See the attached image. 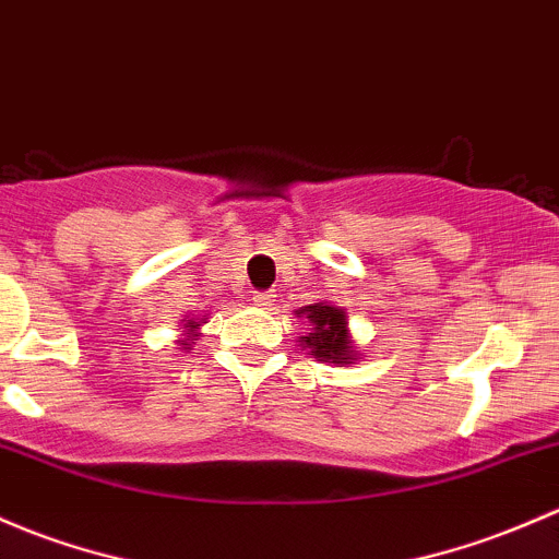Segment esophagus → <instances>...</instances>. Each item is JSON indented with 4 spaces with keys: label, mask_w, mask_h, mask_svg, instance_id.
Instances as JSON below:
<instances>
[{
    "label": "esophagus",
    "mask_w": 559,
    "mask_h": 559,
    "mask_svg": "<svg viewBox=\"0 0 559 559\" xmlns=\"http://www.w3.org/2000/svg\"><path fill=\"white\" fill-rule=\"evenodd\" d=\"M273 297H275L273 292H257V295H254V305H257V308H270V305L275 302Z\"/></svg>",
    "instance_id": "obj_1"
}]
</instances>
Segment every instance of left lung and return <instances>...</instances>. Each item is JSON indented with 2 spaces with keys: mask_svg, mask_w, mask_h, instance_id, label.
<instances>
[{
  "mask_svg": "<svg viewBox=\"0 0 559 559\" xmlns=\"http://www.w3.org/2000/svg\"><path fill=\"white\" fill-rule=\"evenodd\" d=\"M297 319L308 321V334L299 337V345L308 350V356H313L316 361L337 364H356L361 354H358L356 343L350 340V326H348V313L345 308H337L332 302H313L305 305V308L295 310Z\"/></svg>",
  "mask_w": 559,
  "mask_h": 559,
  "instance_id": "1",
  "label": "left lung"
}]
</instances>
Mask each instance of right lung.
Wrapping results in <instances>:
<instances>
[{
    "instance_id": "obj_1",
    "label": "right lung",
    "mask_w": 559,
    "mask_h": 559,
    "mask_svg": "<svg viewBox=\"0 0 559 559\" xmlns=\"http://www.w3.org/2000/svg\"><path fill=\"white\" fill-rule=\"evenodd\" d=\"M185 321V324H181V337L176 340V343L181 345V350H192V340H198L201 337V326L205 324V319H181Z\"/></svg>"
}]
</instances>
